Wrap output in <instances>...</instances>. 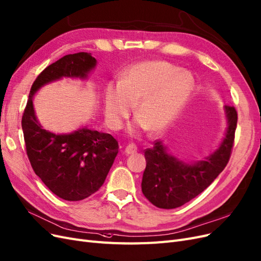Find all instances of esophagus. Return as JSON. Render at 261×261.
<instances>
[{
    "label": "esophagus",
    "mask_w": 261,
    "mask_h": 261,
    "mask_svg": "<svg viewBox=\"0 0 261 261\" xmlns=\"http://www.w3.org/2000/svg\"><path fill=\"white\" fill-rule=\"evenodd\" d=\"M137 150H138V147L136 145H134V144H128L127 146H125V148H124V153L127 154V155H131V154L137 153Z\"/></svg>",
    "instance_id": "esophagus-1"
}]
</instances>
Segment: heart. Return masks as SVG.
Returning <instances> with one entry per match:
<instances>
[{"label": "heart", "mask_w": 261, "mask_h": 261, "mask_svg": "<svg viewBox=\"0 0 261 261\" xmlns=\"http://www.w3.org/2000/svg\"><path fill=\"white\" fill-rule=\"evenodd\" d=\"M194 78L186 70L162 61L144 62L124 73L120 83H109L105 92L108 125L118 129L134 106V116L150 132L169 124L186 103Z\"/></svg>", "instance_id": "b5f03b06"}]
</instances>
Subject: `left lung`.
<instances>
[{
    "label": "left lung",
    "instance_id": "obj_1",
    "mask_svg": "<svg viewBox=\"0 0 261 261\" xmlns=\"http://www.w3.org/2000/svg\"><path fill=\"white\" fill-rule=\"evenodd\" d=\"M224 113L228 120L225 137L205 161L183 162L168 153L162 141L145 149L142 192L153 205L163 209L180 207L206 190L222 172L229 163L238 123V113L233 106H224Z\"/></svg>",
    "mask_w": 261,
    "mask_h": 261
}]
</instances>
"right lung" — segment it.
Returning <instances> with one entry per match:
<instances>
[{"instance_id":"obj_1","label":"right lung","mask_w":261,"mask_h":261,"mask_svg":"<svg viewBox=\"0 0 261 261\" xmlns=\"http://www.w3.org/2000/svg\"><path fill=\"white\" fill-rule=\"evenodd\" d=\"M96 66L90 53L68 54L47 66L30 90L21 119L26 150L33 171L55 195L81 200L103 186L118 154V142L111 134L80 128L55 134L42 128L33 108V95L47 83L62 78L87 79Z\"/></svg>"}]
</instances>
